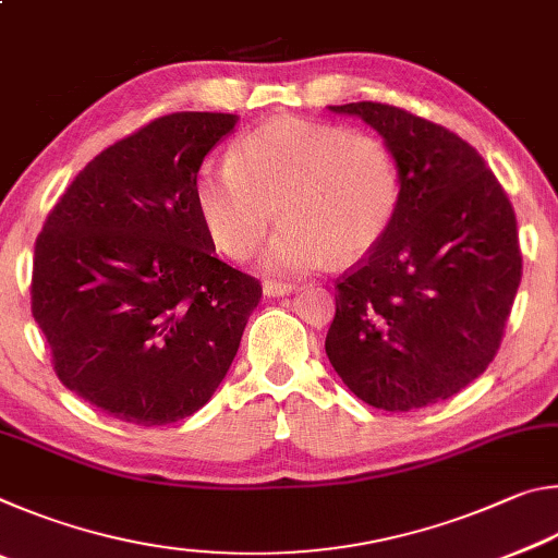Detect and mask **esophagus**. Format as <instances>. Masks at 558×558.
I'll use <instances>...</instances> for the list:
<instances>
[{"label": "esophagus", "mask_w": 558, "mask_h": 558, "mask_svg": "<svg viewBox=\"0 0 558 558\" xmlns=\"http://www.w3.org/2000/svg\"><path fill=\"white\" fill-rule=\"evenodd\" d=\"M295 290H298L295 286H286V282H266V286H263V295H266V298H286Z\"/></svg>", "instance_id": "obj_1"}]
</instances>
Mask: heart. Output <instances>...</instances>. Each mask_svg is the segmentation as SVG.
<instances>
[{"mask_svg": "<svg viewBox=\"0 0 558 558\" xmlns=\"http://www.w3.org/2000/svg\"><path fill=\"white\" fill-rule=\"evenodd\" d=\"M196 214L216 248L235 260L260 248V270L292 280L329 258L374 251L401 206V172L384 140L332 122L272 118L235 143L231 162H206L194 177Z\"/></svg>", "mask_w": 558, "mask_h": 558, "instance_id": "b5f03b06", "label": "heart"}]
</instances>
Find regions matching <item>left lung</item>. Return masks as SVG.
<instances>
[{
	"label": "left lung",
	"mask_w": 558,
	"mask_h": 558,
	"mask_svg": "<svg viewBox=\"0 0 558 558\" xmlns=\"http://www.w3.org/2000/svg\"><path fill=\"white\" fill-rule=\"evenodd\" d=\"M329 110L379 132L401 172L389 233L337 282L329 364L374 409L440 403L475 381L502 342L522 280L514 209L456 132L372 100Z\"/></svg>",
	"instance_id": "8db88e82"
}]
</instances>
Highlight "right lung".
<instances>
[{
	"instance_id": "obj_1",
	"label": "right lung",
	"mask_w": 558,
	"mask_h": 558,
	"mask_svg": "<svg viewBox=\"0 0 558 558\" xmlns=\"http://www.w3.org/2000/svg\"><path fill=\"white\" fill-rule=\"evenodd\" d=\"M239 116L172 112L83 167L36 239L32 313L56 376L135 426L202 409L260 300L216 258L194 177Z\"/></svg>"
}]
</instances>
